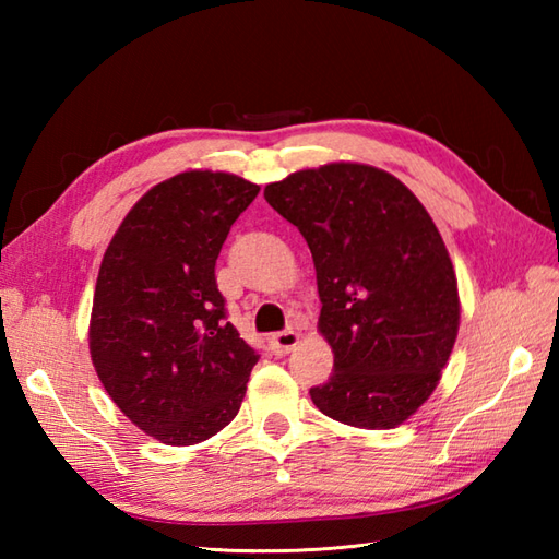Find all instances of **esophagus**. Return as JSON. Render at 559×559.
<instances>
[{
    "instance_id": "obj_1",
    "label": "esophagus",
    "mask_w": 559,
    "mask_h": 559,
    "mask_svg": "<svg viewBox=\"0 0 559 559\" xmlns=\"http://www.w3.org/2000/svg\"><path fill=\"white\" fill-rule=\"evenodd\" d=\"M298 341H300V336L295 334L293 329H286V331H278V334H273L269 346H271V353L281 358V355H288L295 346H298Z\"/></svg>"
}]
</instances>
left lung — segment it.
Instances as JSON below:
<instances>
[{"label":"left lung","mask_w":559,"mask_h":559,"mask_svg":"<svg viewBox=\"0 0 559 559\" xmlns=\"http://www.w3.org/2000/svg\"><path fill=\"white\" fill-rule=\"evenodd\" d=\"M264 199L314 259L319 331L334 350L314 406L362 430L401 425L430 399L459 331L456 273L430 213L358 163L293 173Z\"/></svg>","instance_id":"obj_1"}]
</instances>
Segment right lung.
Segmentation results:
<instances>
[{
  "label": "right lung",
  "mask_w": 559,
  "mask_h": 559,
  "mask_svg": "<svg viewBox=\"0 0 559 559\" xmlns=\"http://www.w3.org/2000/svg\"><path fill=\"white\" fill-rule=\"evenodd\" d=\"M257 194L228 173L175 175L136 201L103 257L91 358L117 408L163 444L204 442L240 411L259 353L228 322L216 259Z\"/></svg>",
  "instance_id": "obj_1"
}]
</instances>
